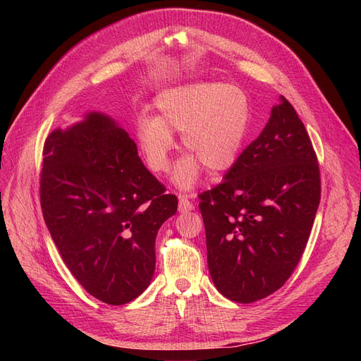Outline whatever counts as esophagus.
I'll list each match as a JSON object with an SVG mask.
<instances>
[{"label":"esophagus","mask_w":361,"mask_h":361,"mask_svg":"<svg viewBox=\"0 0 361 361\" xmlns=\"http://www.w3.org/2000/svg\"><path fill=\"white\" fill-rule=\"evenodd\" d=\"M192 209H194V204L188 199V195H179V211L187 212V211H192Z\"/></svg>","instance_id":"34e87169"}]
</instances>
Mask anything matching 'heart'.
<instances>
[{"label":"heart","mask_w":361,"mask_h":361,"mask_svg":"<svg viewBox=\"0 0 361 361\" xmlns=\"http://www.w3.org/2000/svg\"><path fill=\"white\" fill-rule=\"evenodd\" d=\"M157 117L137 118V137L149 169L169 170L176 149L171 133L188 155L173 170V182L190 190L199 182L203 166L214 174L231 170L241 154L248 134L251 106L247 93L224 82H194L171 87L157 99Z\"/></svg>","instance_id":"1"}]
</instances>
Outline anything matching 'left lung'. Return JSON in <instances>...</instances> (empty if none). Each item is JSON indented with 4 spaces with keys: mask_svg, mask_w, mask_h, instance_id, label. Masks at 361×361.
<instances>
[{
    "mask_svg": "<svg viewBox=\"0 0 361 361\" xmlns=\"http://www.w3.org/2000/svg\"><path fill=\"white\" fill-rule=\"evenodd\" d=\"M199 199L215 288L250 304L285 285L321 200L318 158L286 97L280 96L267 126L224 180Z\"/></svg>",
    "mask_w": 361,
    "mask_h": 361,
    "instance_id": "8db88e82",
    "label": "left lung"
}]
</instances>
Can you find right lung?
<instances>
[{
    "mask_svg": "<svg viewBox=\"0 0 361 361\" xmlns=\"http://www.w3.org/2000/svg\"><path fill=\"white\" fill-rule=\"evenodd\" d=\"M40 206L72 276L94 298L122 305L150 285L157 233L178 197L145 167L125 129L89 113L47 138Z\"/></svg>",
    "mask_w": 361,
    "mask_h": 361,
    "instance_id": "1",
    "label": "right lung"
}]
</instances>
